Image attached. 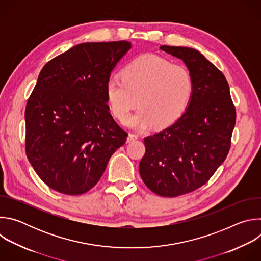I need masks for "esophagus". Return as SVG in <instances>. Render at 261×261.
<instances>
[{"label": "esophagus", "mask_w": 261, "mask_h": 261, "mask_svg": "<svg viewBox=\"0 0 261 261\" xmlns=\"http://www.w3.org/2000/svg\"><path fill=\"white\" fill-rule=\"evenodd\" d=\"M136 139H138V135H136L134 133H130L127 137V142H131V141H134Z\"/></svg>", "instance_id": "34e87169"}]
</instances>
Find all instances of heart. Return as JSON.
I'll use <instances>...</instances> for the list:
<instances>
[{
	"mask_svg": "<svg viewBox=\"0 0 261 261\" xmlns=\"http://www.w3.org/2000/svg\"><path fill=\"white\" fill-rule=\"evenodd\" d=\"M193 82L190 72L172 65L156 55H142L123 70V77L113 75L106 83V98L113 115L119 120L128 117L139 104L136 113L125 124L137 130L155 126L166 128L184 114L190 101Z\"/></svg>",
	"mask_w": 261,
	"mask_h": 261,
	"instance_id": "obj_1",
	"label": "heart"
}]
</instances>
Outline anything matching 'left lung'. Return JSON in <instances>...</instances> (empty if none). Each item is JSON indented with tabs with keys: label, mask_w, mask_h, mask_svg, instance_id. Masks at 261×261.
<instances>
[{
	"label": "left lung",
	"mask_w": 261,
	"mask_h": 261,
	"mask_svg": "<svg viewBox=\"0 0 261 261\" xmlns=\"http://www.w3.org/2000/svg\"><path fill=\"white\" fill-rule=\"evenodd\" d=\"M160 49L182 60L193 90L187 109L174 124L144 138L139 173L157 195L175 197L200 188L224 162L237 115L225 76L203 55L182 46Z\"/></svg>",
	"instance_id": "8db88e82"
}]
</instances>
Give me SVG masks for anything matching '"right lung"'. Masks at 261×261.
<instances>
[{"label":"right lung","instance_id":"right-lung-1","mask_svg":"<svg viewBox=\"0 0 261 261\" xmlns=\"http://www.w3.org/2000/svg\"><path fill=\"white\" fill-rule=\"evenodd\" d=\"M131 48L128 41L87 42L40 71L25 107V154L36 173L63 194L98 182L128 133L109 113L106 83Z\"/></svg>","mask_w":261,"mask_h":261}]
</instances>
